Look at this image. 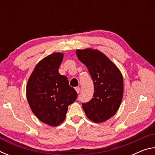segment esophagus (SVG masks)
I'll use <instances>...</instances> for the list:
<instances>
[{"instance_id": "34e87169", "label": "esophagus", "mask_w": 155, "mask_h": 155, "mask_svg": "<svg viewBox=\"0 0 155 155\" xmlns=\"http://www.w3.org/2000/svg\"><path fill=\"white\" fill-rule=\"evenodd\" d=\"M75 90L77 91V92L78 94V93L80 92V90H81V89H80V87H75Z\"/></svg>"}]
</instances>
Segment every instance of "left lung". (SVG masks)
Wrapping results in <instances>:
<instances>
[{
  "label": "left lung",
  "mask_w": 155,
  "mask_h": 155,
  "mask_svg": "<svg viewBox=\"0 0 155 155\" xmlns=\"http://www.w3.org/2000/svg\"><path fill=\"white\" fill-rule=\"evenodd\" d=\"M79 61L87 66L94 85L93 98L82 107L87 118L101 123L116 114L121 104L124 83L120 70L98 50H77Z\"/></svg>",
  "instance_id": "1"
}]
</instances>
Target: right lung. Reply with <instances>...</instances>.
<instances>
[{
    "instance_id": "right-lung-1",
    "label": "right lung",
    "mask_w": 155,
    "mask_h": 155,
    "mask_svg": "<svg viewBox=\"0 0 155 155\" xmlns=\"http://www.w3.org/2000/svg\"><path fill=\"white\" fill-rule=\"evenodd\" d=\"M64 54L54 52L36 65L26 88L28 104L35 116L45 124L57 127L64 121L68 106L77 98L65 76L59 74Z\"/></svg>"
}]
</instances>
